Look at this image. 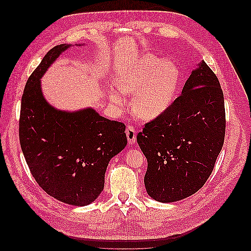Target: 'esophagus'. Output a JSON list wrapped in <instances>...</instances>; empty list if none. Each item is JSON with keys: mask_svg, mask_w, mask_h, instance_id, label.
Here are the masks:
<instances>
[{"mask_svg": "<svg viewBox=\"0 0 251 251\" xmlns=\"http://www.w3.org/2000/svg\"><path fill=\"white\" fill-rule=\"evenodd\" d=\"M126 137H127L128 143L134 144L135 141H136V135H137L135 128L132 126H126Z\"/></svg>", "mask_w": 251, "mask_h": 251, "instance_id": "1", "label": "esophagus"}]
</instances>
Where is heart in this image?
I'll use <instances>...</instances> for the list:
<instances>
[{"label":"heart","mask_w":251,"mask_h":251,"mask_svg":"<svg viewBox=\"0 0 251 251\" xmlns=\"http://www.w3.org/2000/svg\"><path fill=\"white\" fill-rule=\"evenodd\" d=\"M179 80V72L172 64H162L154 55H144L118 80V89L126 95H134L133 112L141 119H153L168 109ZM111 100L121 104L124 98L113 92Z\"/></svg>","instance_id":"obj_1"}]
</instances>
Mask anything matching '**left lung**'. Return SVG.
<instances>
[{"label": "left lung", "mask_w": 251, "mask_h": 251, "mask_svg": "<svg viewBox=\"0 0 251 251\" xmlns=\"http://www.w3.org/2000/svg\"><path fill=\"white\" fill-rule=\"evenodd\" d=\"M225 126L223 91L202 60L182 94L137 135L148 160L144 185L151 198L170 203L198 192L215 168Z\"/></svg>", "instance_id": "8db88e82"}]
</instances>
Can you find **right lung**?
<instances>
[{
	"label": "right lung",
	"instance_id": "right-lung-1",
	"mask_svg": "<svg viewBox=\"0 0 251 251\" xmlns=\"http://www.w3.org/2000/svg\"><path fill=\"white\" fill-rule=\"evenodd\" d=\"M70 46L53 47L30 75L22 96L19 134L37 184L60 202L83 206L102 192L109 161L126 148L127 139L123 123L91 108L56 110L45 100L40 79Z\"/></svg>",
	"mask_w": 251,
	"mask_h": 251
}]
</instances>
